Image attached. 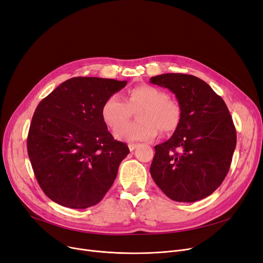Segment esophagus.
<instances>
[{"label":"esophagus","mask_w":263,"mask_h":263,"mask_svg":"<svg viewBox=\"0 0 263 263\" xmlns=\"http://www.w3.org/2000/svg\"><path fill=\"white\" fill-rule=\"evenodd\" d=\"M128 146H129V149H130V152H133V151L135 149V148L139 146V144H134V143H133V144H129Z\"/></svg>","instance_id":"obj_1"}]
</instances>
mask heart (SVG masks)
Segmentation results:
<instances>
[{
  "instance_id": "1",
  "label": "heart",
  "mask_w": 263,
  "mask_h": 263,
  "mask_svg": "<svg viewBox=\"0 0 263 263\" xmlns=\"http://www.w3.org/2000/svg\"><path fill=\"white\" fill-rule=\"evenodd\" d=\"M136 109L139 110L137 118L140 121L122 124ZM101 115L107 127H118L114 132L117 140L131 143L152 141L159 129L164 133L174 131L180 122L181 107L164 90L140 85L129 90L125 100L119 95L109 96L102 105Z\"/></svg>"
}]
</instances>
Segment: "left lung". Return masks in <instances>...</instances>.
Segmentation results:
<instances>
[{
  "label": "left lung",
  "mask_w": 263,
  "mask_h": 263,
  "mask_svg": "<svg viewBox=\"0 0 263 263\" xmlns=\"http://www.w3.org/2000/svg\"><path fill=\"white\" fill-rule=\"evenodd\" d=\"M149 82L172 91L181 107L173 135L155 146L153 179L176 202L209 197L223 181L235 149L236 131L229 109L210 85L196 76L167 73Z\"/></svg>",
  "instance_id": "8db88e82"
}]
</instances>
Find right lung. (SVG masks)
Instances as JSON below:
<instances>
[{
	"mask_svg": "<svg viewBox=\"0 0 263 263\" xmlns=\"http://www.w3.org/2000/svg\"><path fill=\"white\" fill-rule=\"evenodd\" d=\"M127 83L74 77L40 102L28 134V155L41 188L53 202L87 209L111 187L130 151L114 140L101 108Z\"/></svg>",
	"mask_w": 263,
	"mask_h": 263,
	"instance_id": "add662e5",
	"label": "right lung"
}]
</instances>
